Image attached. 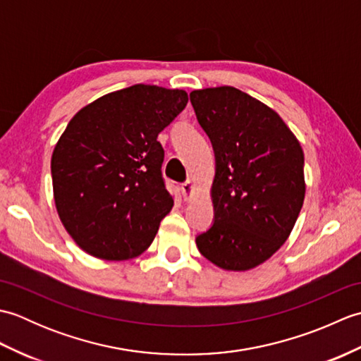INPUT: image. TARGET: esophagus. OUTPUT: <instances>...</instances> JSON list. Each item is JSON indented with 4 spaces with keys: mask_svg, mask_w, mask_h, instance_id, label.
Segmentation results:
<instances>
[{
    "mask_svg": "<svg viewBox=\"0 0 361 361\" xmlns=\"http://www.w3.org/2000/svg\"><path fill=\"white\" fill-rule=\"evenodd\" d=\"M181 194H183V197H185V200H189V198L192 197V194H194V183L190 181V180L183 183V185H181Z\"/></svg>",
    "mask_w": 361,
    "mask_h": 361,
    "instance_id": "1",
    "label": "esophagus"
}]
</instances>
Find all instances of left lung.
<instances>
[{
	"label": "left lung",
	"instance_id": "left-lung-1",
	"mask_svg": "<svg viewBox=\"0 0 361 361\" xmlns=\"http://www.w3.org/2000/svg\"><path fill=\"white\" fill-rule=\"evenodd\" d=\"M189 97L216 157L214 220L195 237L198 251L224 270H250L281 248L301 212L302 149L278 113L240 90Z\"/></svg>",
	"mask_w": 361,
	"mask_h": 361
}]
</instances>
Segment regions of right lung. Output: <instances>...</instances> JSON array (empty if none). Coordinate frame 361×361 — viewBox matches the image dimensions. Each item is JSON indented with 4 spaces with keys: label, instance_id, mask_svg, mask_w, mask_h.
Wrapping results in <instances>:
<instances>
[{
    "label": "right lung",
    "instance_id": "right-lung-1",
    "mask_svg": "<svg viewBox=\"0 0 361 361\" xmlns=\"http://www.w3.org/2000/svg\"><path fill=\"white\" fill-rule=\"evenodd\" d=\"M186 104V91L137 83L96 99L66 126L51 159L54 198L88 255L126 260L150 247L173 206L157 137Z\"/></svg>",
    "mask_w": 361,
    "mask_h": 361
}]
</instances>
